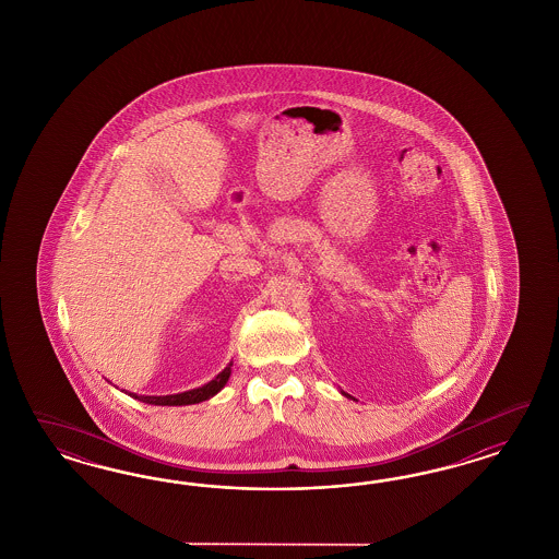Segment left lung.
I'll use <instances>...</instances> for the list:
<instances>
[{
	"instance_id": "1",
	"label": "left lung",
	"mask_w": 559,
	"mask_h": 559,
	"mask_svg": "<svg viewBox=\"0 0 559 559\" xmlns=\"http://www.w3.org/2000/svg\"><path fill=\"white\" fill-rule=\"evenodd\" d=\"M340 393H342V395H346V397H350V395H348V393H344V391H340Z\"/></svg>"
}]
</instances>
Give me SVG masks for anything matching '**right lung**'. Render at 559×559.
I'll list each match as a JSON object with an SVG mask.
<instances>
[{
	"label": "right lung",
	"mask_w": 559,
	"mask_h": 559,
	"mask_svg": "<svg viewBox=\"0 0 559 559\" xmlns=\"http://www.w3.org/2000/svg\"><path fill=\"white\" fill-rule=\"evenodd\" d=\"M231 365L234 362H229L213 381L204 383L203 388H197V390L182 391V393H174V395H136L131 391H124V393H129L131 397H135L139 402L152 404V406H190V404H199L204 400H211L213 395H217L225 388V383L229 381V374H231Z\"/></svg>",
	"instance_id": "right-lung-1"
}]
</instances>
